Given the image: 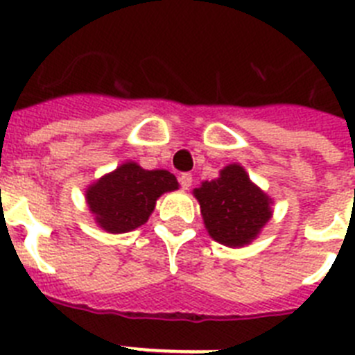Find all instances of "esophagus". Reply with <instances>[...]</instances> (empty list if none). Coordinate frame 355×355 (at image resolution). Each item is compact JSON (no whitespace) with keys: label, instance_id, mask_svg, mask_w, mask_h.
<instances>
[{"label":"esophagus","instance_id":"34e87169","mask_svg":"<svg viewBox=\"0 0 355 355\" xmlns=\"http://www.w3.org/2000/svg\"><path fill=\"white\" fill-rule=\"evenodd\" d=\"M192 183H193L192 174H188V172H184V174L180 175V184L184 188V190H188V188L192 187Z\"/></svg>","mask_w":355,"mask_h":355}]
</instances>
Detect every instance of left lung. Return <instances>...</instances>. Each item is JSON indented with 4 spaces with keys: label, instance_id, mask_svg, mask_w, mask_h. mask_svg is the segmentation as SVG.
<instances>
[{
    "label": "left lung",
    "instance_id": "1",
    "mask_svg": "<svg viewBox=\"0 0 355 355\" xmlns=\"http://www.w3.org/2000/svg\"><path fill=\"white\" fill-rule=\"evenodd\" d=\"M193 193L209 236L229 247L247 245L272 215L270 199L240 165L225 167L218 180L206 181Z\"/></svg>",
    "mask_w": 355,
    "mask_h": 355
}]
</instances>
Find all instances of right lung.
Here are the masks:
<instances>
[{"label":"right lung","instance_id":"right-lung-1","mask_svg":"<svg viewBox=\"0 0 355 355\" xmlns=\"http://www.w3.org/2000/svg\"><path fill=\"white\" fill-rule=\"evenodd\" d=\"M175 188L178 180L171 172L124 163L87 190V202L105 231L126 233L146 224L156 199Z\"/></svg>","mask_w":355,"mask_h":355}]
</instances>
